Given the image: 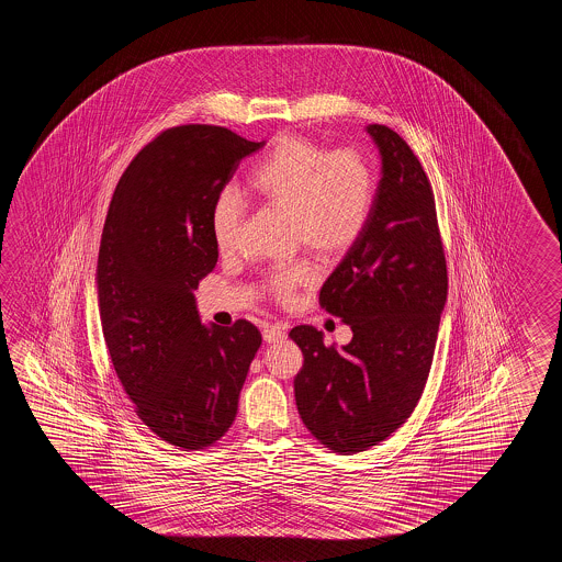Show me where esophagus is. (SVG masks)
Here are the masks:
<instances>
[{
	"instance_id": "esophagus-1",
	"label": "esophagus",
	"mask_w": 562,
	"mask_h": 562,
	"mask_svg": "<svg viewBox=\"0 0 562 562\" xmlns=\"http://www.w3.org/2000/svg\"><path fill=\"white\" fill-rule=\"evenodd\" d=\"M286 331L283 325H267L263 329V339L267 344H277L285 337Z\"/></svg>"
}]
</instances>
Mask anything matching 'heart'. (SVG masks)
Here are the masks:
<instances>
[{
  "label": "heart",
  "instance_id": "obj_1",
  "mask_svg": "<svg viewBox=\"0 0 562 562\" xmlns=\"http://www.w3.org/2000/svg\"><path fill=\"white\" fill-rule=\"evenodd\" d=\"M247 191L259 204L285 211L289 237L325 259L346 255L370 223L375 177L368 158L353 148L329 153L307 136H281L252 167ZM245 203L233 189L216 194L211 233L216 249L228 252L239 243ZM315 277L311 261L281 265L267 277L277 299L291 297Z\"/></svg>",
  "mask_w": 562,
  "mask_h": 562
}]
</instances>
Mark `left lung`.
<instances>
[{
	"label": "left lung",
	"instance_id": "1",
	"mask_svg": "<svg viewBox=\"0 0 562 562\" xmlns=\"http://www.w3.org/2000/svg\"><path fill=\"white\" fill-rule=\"evenodd\" d=\"M382 179L370 223L319 291V305L351 327L337 349L297 325L299 416L319 442L358 454L383 442L418 406L428 382L448 271L430 180L397 132L370 124Z\"/></svg>",
	"mask_w": 562,
	"mask_h": 562
}]
</instances>
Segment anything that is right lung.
Segmentation results:
<instances>
[{
    "mask_svg": "<svg viewBox=\"0 0 562 562\" xmlns=\"http://www.w3.org/2000/svg\"><path fill=\"white\" fill-rule=\"evenodd\" d=\"M263 146L223 126L168 128L134 156L108 209L95 269L108 353L136 416L187 452L231 428L261 347L247 319L203 325L192 291L218 259L216 194Z\"/></svg>",
    "mask_w": 562,
    "mask_h": 562,
    "instance_id": "add662e5",
    "label": "right lung"
}]
</instances>
